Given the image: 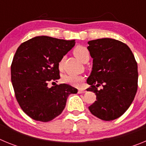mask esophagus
<instances>
[{
	"instance_id": "1",
	"label": "esophagus",
	"mask_w": 146,
	"mask_h": 146,
	"mask_svg": "<svg viewBox=\"0 0 146 146\" xmlns=\"http://www.w3.org/2000/svg\"><path fill=\"white\" fill-rule=\"evenodd\" d=\"M86 90H84V89H79L78 90V93L79 94H83V93H86Z\"/></svg>"
}]
</instances>
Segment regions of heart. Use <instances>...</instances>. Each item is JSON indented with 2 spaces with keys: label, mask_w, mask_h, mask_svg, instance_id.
<instances>
[{
  "label": "heart",
  "mask_w": 146,
  "mask_h": 146,
  "mask_svg": "<svg viewBox=\"0 0 146 146\" xmlns=\"http://www.w3.org/2000/svg\"><path fill=\"white\" fill-rule=\"evenodd\" d=\"M74 54L77 58L81 61H83L86 58L89 57L88 50L83 46H77L74 49ZM63 66V60H60L58 63L59 69H61ZM63 82L73 86H80L82 82L84 80V77L80 74H66L62 77Z\"/></svg>",
  "instance_id": "obj_1"
}]
</instances>
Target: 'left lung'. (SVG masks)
Returning <instances> with one entry per match:
<instances>
[{
  "label": "left lung",
  "mask_w": 146,
  "mask_h": 146,
  "mask_svg": "<svg viewBox=\"0 0 146 146\" xmlns=\"http://www.w3.org/2000/svg\"><path fill=\"white\" fill-rule=\"evenodd\" d=\"M93 58L92 71L87 80L96 96L88 109L103 121H113L127 110L137 91V64L129 47L113 38H104L88 42ZM102 85L103 88L98 90Z\"/></svg>",
  "instance_id": "8db88e82"
}]
</instances>
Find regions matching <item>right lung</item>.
<instances>
[{"label":"right lung","mask_w":146,"mask_h":146,"mask_svg":"<svg viewBox=\"0 0 146 146\" xmlns=\"http://www.w3.org/2000/svg\"><path fill=\"white\" fill-rule=\"evenodd\" d=\"M75 44L74 40L41 36L23 42L11 66L15 97L23 112L36 121L48 122L65 108L67 98L77 89L68 84L49 88L60 79L58 63Z\"/></svg>","instance_id":"1"}]
</instances>
